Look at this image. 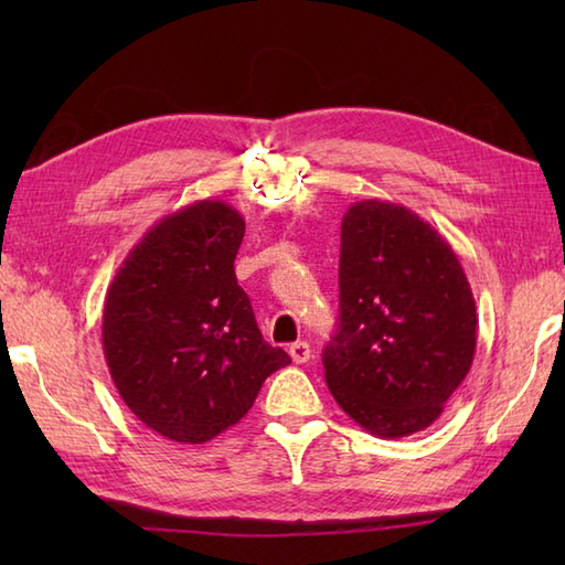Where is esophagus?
<instances>
[{
  "label": "esophagus",
  "mask_w": 565,
  "mask_h": 565,
  "mask_svg": "<svg viewBox=\"0 0 565 565\" xmlns=\"http://www.w3.org/2000/svg\"><path fill=\"white\" fill-rule=\"evenodd\" d=\"M289 354L296 364H306L310 359V344L308 342H294L289 347Z\"/></svg>",
  "instance_id": "34e87169"
}]
</instances>
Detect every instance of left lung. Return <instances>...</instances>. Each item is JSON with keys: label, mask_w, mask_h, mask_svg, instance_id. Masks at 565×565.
<instances>
[{"label": "left lung", "mask_w": 565, "mask_h": 565, "mask_svg": "<svg viewBox=\"0 0 565 565\" xmlns=\"http://www.w3.org/2000/svg\"><path fill=\"white\" fill-rule=\"evenodd\" d=\"M476 330L471 286L435 227L391 201L347 209L340 322L322 366L359 427L398 439L435 423L471 371Z\"/></svg>", "instance_id": "left-lung-1"}]
</instances>
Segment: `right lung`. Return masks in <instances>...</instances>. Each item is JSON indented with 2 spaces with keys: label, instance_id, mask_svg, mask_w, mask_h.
Returning a JSON list of instances; mask_svg holds the SVG:
<instances>
[{
  "label": "right lung",
  "instance_id": "add662e5",
  "mask_svg": "<svg viewBox=\"0 0 565 565\" xmlns=\"http://www.w3.org/2000/svg\"><path fill=\"white\" fill-rule=\"evenodd\" d=\"M245 218L203 199L154 223L106 291L102 344L114 386L158 435L203 444L247 415L264 379L291 364L262 340L235 255Z\"/></svg>",
  "mask_w": 565,
  "mask_h": 565
}]
</instances>
